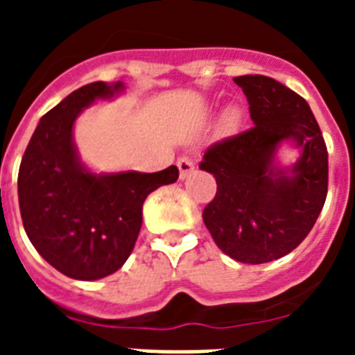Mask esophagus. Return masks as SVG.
Listing matches in <instances>:
<instances>
[{
  "label": "esophagus",
  "mask_w": 355,
  "mask_h": 355,
  "mask_svg": "<svg viewBox=\"0 0 355 355\" xmlns=\"http://www.w3.org/2000/svg\"><path fill=\"white\" fill-rule=\"evenodd\" d=\"M178 168H180V178L181 180H187L188 175L192 174L193 172V162L190 158H187V156H181L180 159H178Z\"/></svg>",
  "instance_id": "1"
}]
</instances>
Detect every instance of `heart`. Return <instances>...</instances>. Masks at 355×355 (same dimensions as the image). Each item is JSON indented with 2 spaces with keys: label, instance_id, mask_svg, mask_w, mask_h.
<instances>
[{
  "label": "heart",
  "instance_id": "heart-1",
  "mask_svg": "<svg viewBox=\"0 0 355 355\" xmlns=\"http://www.w3.org/2000/svg\"><path fill=\"white\" fill-rule=\"evenodd\" d=\"M238 122H240V114H238L236 110H229L227 114H225V117H224V124H225V126L234 128L238 124Z\"/></svg>",
  "mask_w": 355,
  "mask_h": 355
}]
</instances>
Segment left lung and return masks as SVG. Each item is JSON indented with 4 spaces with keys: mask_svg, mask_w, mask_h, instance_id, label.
<instances>
[{
    "mask_svg": "<svg viewBox=\"0 0 355 355\" xmlns=\"http://www.w3.org/2000/svg\"><path fill=\"white\" fill-rule=\"evenodd\" d=\"M249 101L254 126L206 149L199 168L213 174L215 199L202 220L229 258L259 265L299 247L327 197V147L304 97L261 74L234 78ZM290 139L301 158L284 169L275 162Z\"/></svg>",
    "mask_w": 355,
    "mask_h": 355,
    "instance_id": "left-lung-1",
    "label": "left lung"
}]
</instances>
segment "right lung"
<instances>
[{
  "instance_id": "right-lung-1",
  "label": "right lung",
  "mask_w": 355,
  "mask_h": 355,
  "mask_svg": "<svg viewBox=\"0 0 355 355\" xmlns=\"http://www.w3.org/2000/svg\"><path fill=\"white\" fill-rule=\"evenodd\" d=\"M124 90L94 81L69 94L40 119L19 167L17 193L28 238L56 270L96 281L121 268L142 227L150 192L178 181L180 171L94 174L81 163L72 128L81 110Z\"/></svg>"
}]
</instances>
